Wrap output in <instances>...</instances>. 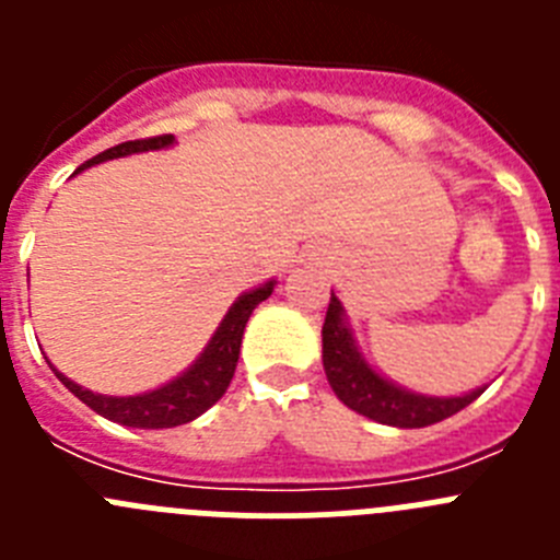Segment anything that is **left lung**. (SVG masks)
<instances>
[{"label": "left lung", "mask_w": 560, "mask_h": 560, "mask_svg": "<svg viewBox=\"0 0 560 560\" xmlns=\"http://www.w3.org/2000/svg\"><path fill=\"white\" fill-rule=\"evenodd\" d=\"M323 364L336 398L345 407L398 429L432 427V423L457 415L459 409H465L485 393L482 387L463 398H427V395L407 393V389L389 384L387 378H381L355 350L350 328L341 319V303L334 294H330L323 325Z\"/></svg>", "instance_id": "obj_1"}]
</instances>
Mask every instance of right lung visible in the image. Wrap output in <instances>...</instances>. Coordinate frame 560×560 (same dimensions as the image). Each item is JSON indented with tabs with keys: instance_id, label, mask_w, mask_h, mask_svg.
I'll use <instances>...</instances> for the list:
<instances>
[{
	"instance_id": "add662e5",
	"label": "right lung",
	"mask_w": 560,
	"mask_h": 560,
	"mask_svg": "<svg viewBox=\"0 0 560 560\" xmlns=\"http://www.w3.org/2000/svg\"><path fill=\"white\" fill-rule=\"evenodd\" d=\"M173 142V133H160V137H148V140H128L120 145L108 148V151L97 153L89 162H83L78 171L89 165H97V162L114 160V156H126V153L137 151H153V148H165ZM75 171V173H78ZM275 291V283H266L260 289L249 291V294L237 296V303L232 305L230 314L224 316V323L219 325L215 336L210 339L205 353L199 355V361L192 364L187 373H182L179 378L165 384V387L153 389L145 395H128V398H112V395H95L89 389L78 387L75 381H69L67 375L58 373L63 387L69 393L81 398L89 409H95L97 415H103L106 420L114 423H122V427L133 429H171L182 427V423H190L199 415H205L207 409L226 393L232 375L237 368V353H241V339H244V328L249 323L252 311L257 308V303H264L266 296Z\"/></svg>"
}]
</instances>
